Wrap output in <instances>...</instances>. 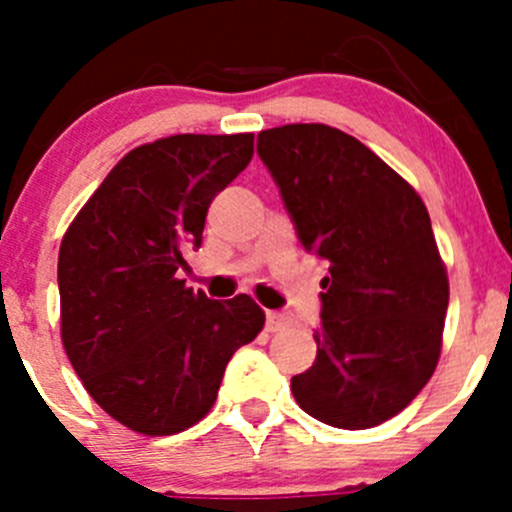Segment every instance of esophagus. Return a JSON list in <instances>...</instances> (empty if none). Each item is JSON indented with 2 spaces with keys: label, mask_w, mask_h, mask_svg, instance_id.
<instances>
[{
  "label": "esophagus",
  "mask_w": 512,
  "mask_h": 512,
  "mask_svg": "<svg viewBox=\"0 0 512 512\" xmlns=\"http://www.w3.org/2000/svg\"><path fill=\"white\" fill-rule=\"evenodd\" d=\"M267 332H282V329H287L289 327V317L287 314H282V312H267Z\"/></svg>",
  "instance_id": "esophagus-1"
}]
</instances>
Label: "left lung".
Here are the masks:
<instances>
[{
	"label": "left lung",
	"mask_w": 512,
	"mask_h": 512,
	"mask_svg": "<svg viewBox=\"0 0 512 512\" xmlns=\"http://www.w3.org/2000/svg\"><path fill=\"white\" fill-rule=\"evenodd\" d=\"M299 242L327 265L317 359L292 376L299 409L334 428L379 426L441 356L448 275L418 193L364 143L324 123L257 136Z\"/></svg>",
	"instance_id": "obj_1"
}]
</instances>
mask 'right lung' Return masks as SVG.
<instances>
[{
	"instance_id": "obj_1",
	"label": "right lung",
	"mask_w": 512,
	"mask_h": 512,
	"mask_svg": "<svg viewBox=\"0 0 512 512\" xmlns=\"http://www.w3.org/2000/svg\"><path fill=\"white\" fill-rule=\"evenodd\" d=\"M255 136L180 133L118 160L59 250L61 342L91 399L143 436L213 409L227 361L265 327L247 294L208 299L178 280L183 250L250 163Z\"/></svg>"
}]
</instances>
